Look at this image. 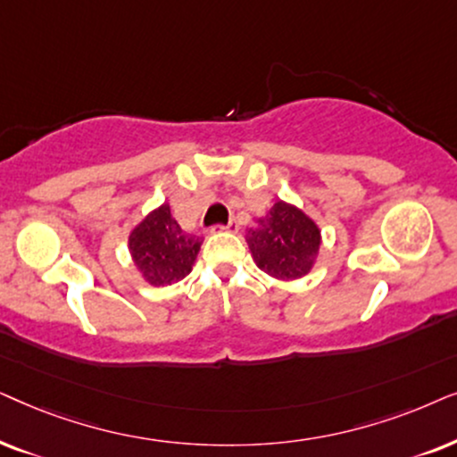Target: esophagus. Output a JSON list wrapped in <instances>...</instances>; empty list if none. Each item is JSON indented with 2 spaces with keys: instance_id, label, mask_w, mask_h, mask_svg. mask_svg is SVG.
<instances>
[{
  "instance_id": "1",
  "label": "esophagus",
  "mask_w": 457,
  "mask_h": 457,
  "mask_svg": "<svg viewBox=\"0 0 457 457\" xmlns=\"http://www.w3.org/2000/svg\"><path fill=\"white\" fill-rule=\"evenodd\" d=\"M212 232H238V223L229 221L225 225H215V228H212Z\"/></svg>"
}]
</instances>
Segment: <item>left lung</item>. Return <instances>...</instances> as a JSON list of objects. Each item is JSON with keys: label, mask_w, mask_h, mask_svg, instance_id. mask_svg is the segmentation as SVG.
I'll use <instances>...</instances> for the list:
<instances>
[{"label": "left lung", "mask_w": 457, "mask_h": 457, "mask_svg": "<svg viewBox=\"0 0 457 457\" xmlns=\"http://www.w3.org/2000/svg\"><path fill=\"white\" fill-rule=\"evenodd\" d=\"M246 242L259 270L278 279H296L313 267L320 229L305 212L279 200L259 228L248 229Z\"/></svg>", "instance_id": "1"}]
</instances>
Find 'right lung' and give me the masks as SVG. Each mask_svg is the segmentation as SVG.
I'll use <instances>...</instances> for the list:
<instances>
[{"label": "right lung", "instance_id": "1", "mask_svg": "<svg viewBox=\"0 0 457 457\" xmlns=\"http://www.w3.org/2000/svg\"><path fill=\"white\" fill-rule=\"evenodd\" d=\"M200 245L203 238L184 232L171 217L169 204L150 212L129 238V251L137 270L154 286L184 279L192 270Z\"/></svg>", "mask_w": 457, "mask_h": 457}]
</instances>
